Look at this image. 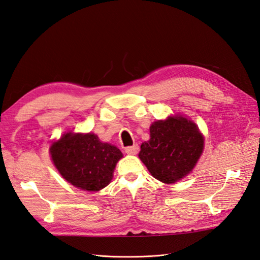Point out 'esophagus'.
<instances>
[{
  "label": "esophagus",
  "mask_w": 260,
  "mask_h": 260,
  "mask_svg": "<svg viewBox=\"0 0 260 260\" xmlns=\"http://www.w3.org/2000/svg\"><path fill=\"white\" fill-rule=\"evenodd\" d=\"M138 151H139V146L137 144L125 148V152H126V154H128V155H136Z\"/></svg>",
  "instance_id": "34e87169"
}]
</instances>
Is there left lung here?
Instances as JSON below:
<instances>
[{
  "label": "left lung",
  "instance_id": "left-lung-1",
  "mask_svg": "<svg viewBox=\"0 0 260 260\" xmlns=\"http://www.w3.org/2000/svg\"><path fill=\"white\" fill-rule=\"evenodd\" d=\"M202 150L203 137L197 125L177 116L151 124L150 139L142 144L138 156L152 177L174 183L191 172Z\"/></svg>",
  "mask_w": 260,
  "mask_h": 260
}]
</instances>
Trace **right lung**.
Here are the masks:
<instances>
[{
	"label": "right lung",
	"mask_w": 260,
	"mask_h": 260,
	"mask_svg": "<svg viewBox=\"0 0 260 260\" xmlns=\"http://www.w3.org/2000/svg\"><path fill=\"white\" fill-rule=\"evenodd\" d=\"M52 161L60 175L75 187L99 191L113 178L116 162L123 157L115 146L100 142L94 134L67 133L50 147Z\"/></svg>",
	"instance_id": "right-lung-1"
}]
</instances>
